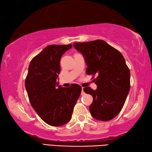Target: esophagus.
<instances>
[{"label":"esophagus","mask_w":152,"mask_h":152,"mask_svg":"<svg viewBox=\"0 0 152 152\" xmlns=\"http://www.w3.org/2000/svg\"><path fill=\"white\" fill-rule=\"evenodd\" d=\"M83 89H84V88H83V87H82V92H81V95H84V94H85V93H84Z\"/></svg>","instance_id":"esophagus-1"}]
</instances>
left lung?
<instances>
[{
	"label": "left lung",
	"instance_id": "8db88e82",
	"mask_svg": "<svg viewBox=\"0 0 152 152\" xmlns=\"http://www.w3.org/2000/svg\"><path fill=\"white\" fill-rule=\"evenodd\" d=\"M74 48L83 55L88 68L86 74L92 75L96 91L84 88L93 98L89 109L92 116L99 121L113 119L121 110L130 89V71L125 58L117 49L101 39L74 43Z\"/></svg>",
	"mask_w": 152,
	"mask_h": 152
}]
</instances>
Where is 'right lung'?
Segmentation results:
<instances>
[{
	"mask_svg": "<svg viewBox=\"0 0 152 152\" xmlns=\"http://www.w3.org/2000/svg\"><path fill=\"white\" fill-rule=\"evenodd\" d=\"M72 45H50L33 58L25 79V88L37 115L48 125L59 127L71 119L82 87L77 84L63 88L56 82L61 57Z\"/></svg>",
	"mask_w": 152,
	"mask_h": 152,
	"instance_id": "add662e5",
	"label": "right lung"
}]
</instances>
